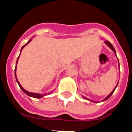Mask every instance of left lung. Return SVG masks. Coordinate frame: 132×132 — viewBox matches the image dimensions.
Returning <instances> with one entry per match:
<instances>
[{
  "instance_id": "8db88e82",
  "label": "left lung",
  "mask_w": 132,
  "mask_h": 132,
  "mask_svg": "<svg viewBox=\"0 0 132 132\" xmlns=\"http://www.w3.org/2000/svg\"><path fill=\"white\" fill-rule=\"evenodd\" d=\"M104 44H105L108 47H110V49H111L112 50L113 52H114V53H115V55H116V50H115V49L114 48V47H113V46H112V44H110V43L109 42H108V41H105V42H104ZM116 57H117V56H116ZM117 59H118V57H117ZM118 65H119V67H120V64H119V61H118ZM118 84V82L117 85H116V87H115V88H114V89H113L111 93H110V94H108V96H107L105 98L103 99V100H102V102H104V101H106V100H108V99L109 98L112 96V94L113 93H114V90H115V89H116V87H117ZM82 98H85V99H86V100H88V101H91V102H94V103H97V102H95V101H91V100H90V99H88V98H87V97H85V96H82Z\"/></svg>"
}]
</instances>
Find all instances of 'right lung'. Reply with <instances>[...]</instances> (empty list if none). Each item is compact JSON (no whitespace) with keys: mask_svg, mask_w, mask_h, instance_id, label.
<instances>
[{"mask_svg":"<svg viewBox=\"0 0 132 132\" xmlns=\"http://www.w3.org/2000/svg\"><path fill=\"white\" fill-rule=\"evenodd\" d=\"M31 39H30V40H29L28 42H27L26 44H25V45H23V46H22V48H21V50H20V55H19V56H18V59H17V60H16V67H15V69H14V74H15V77H16V81H17V82H18V85H19L20 88H21V90H22V91L24 92V93H25L26 94H27V95H28V96H31V97L35 98H41L44 97V96H46V95H48V94H51V93H53V91H51V92H50V93H47V94H39V93H30V92H29V91H27L26 90H25V89H24V88H23V87H22V86H21L20 83V82H19V81H18V79H17V77H16V68H17V66H16V65H17V63H18V59H19L20 55V54H21V52H22V50H23V49H24V47H25L26 45H28V44L29 43H30V42H31Z\"/></svg>","mask_w":132,"mask_h":132,"instance_id":"right-lung-1","label":"right lung"}]
</instances>
